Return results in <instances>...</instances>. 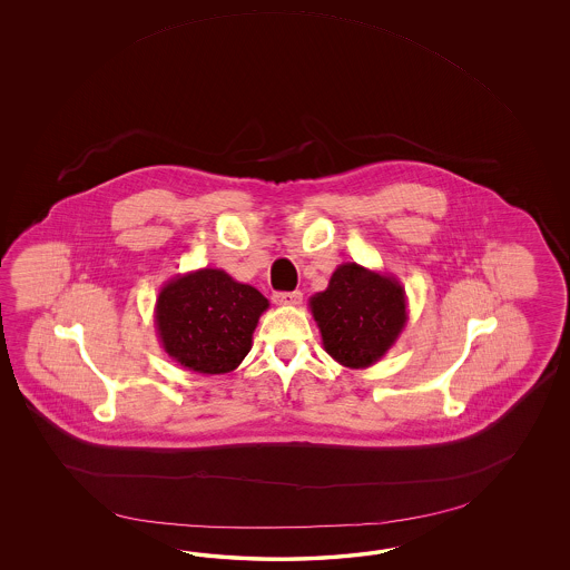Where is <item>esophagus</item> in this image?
I'll list each match as a JSON object with an SVG mask.
<instances>
[{"mask_svg":"<svg viewBox=\"0 0 570 570\" xmlns=\"http://www.w3.org/2000/svg\"><path fill=\"white\" fill-rule=\"evenodd\" d=\"M302 299V291H289V293H273V302L277 303V305H299Z\"/></svg>","mask_w":570,"mask_h":570,"instance_id":"esophagus-1","label":"esophagus"}]
</instances>
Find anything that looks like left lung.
I'll use <instances>...</instances> for the list:
<instances>
[{
    "instance_id": "8db88e82",
    "label": "left lung",
    "mask_w": 570,
    "mask_h": 570,
    "mask_svg": "<svg viewBox=\"0 0 570 570\" xmlns=\"http://www.w3.org/2000/svg\"><path fill=\"white\" fill-rule=\"evenodd\" d=\"M309 309L324 351L348 368L379 363L407 324V297L400 279L358 263H342L326 291L309 299Z\"/></svg>"
}]
</instances>
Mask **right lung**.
Segmentation results:
<instances>
[{
    "instance_id": "right-lung-1",
    "label": "right lung",
    "mask_w": 570,
    "mask_h": 570,
    "mask_svg": "<svg viewBox=\"0 0 570 570\" xmlns=\"http://www.w3.org/2000/svg\"><path fill=\"white\" fill-rule=\"evenodd\" d=\"M267 309V297L253 285L222 268H197L160 287L155 327L160 346L183 368L224 375L253 348L258 317Z\"/></svg>"
}]
</instances>
